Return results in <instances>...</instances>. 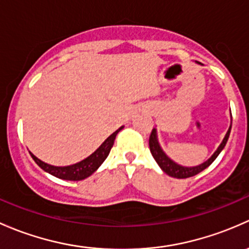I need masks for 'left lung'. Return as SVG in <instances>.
Here are the masks:
<instances>
[{"instance_id":"1","label":"left lung","mask_w":249,"mask_h":249,"mask_svg":"<svg viewBox=\"0 0 249 249\" xmlns=\"http://www.w3.org/2000/svg\"><path fill=\"white\" fill-rule=\"evenodd\" d=\"M230 130H231V127L229 128V130H228L224 140H223V142L220 143L219 147L217 148L216 152L213 153V156H212V157L210 158L209 160H206L205 163H202L198 166H193V168H186V166H181V165H178V164H176L175 162H173L170 158L166 157V155L163 152L162 148H160V143H158L157 133H156L155 128H153L152 132H151V134H150L148 145H150V151H151V153H152L153 158H155V160L157 162L158 165L162 168V170L164 171V173L168 174L169 176H173V178H192V176L196 175V174H199L200 171L204 170V169H206L207 166L211 165L212 162H213V160L218 157L220 151L224 148L225 143H227L228 139H229Z\"/></svg>"}]
</instances>
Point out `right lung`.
<instances>
[{
	"instance_id": "add662e5",
	"label": "right lung",
	"mask_w": 249,
	"mask_h": 249,
	"mask_svg": "<svg viewBox=\"0 0 249 249\" xmlns=\"http://www.w3.org/2000/svg\"><path fill=\"white\" fill-rule=\"evenodd\" d=\"M124 127L119 128L116 132L112 133L109 138L99 146V148H97L93 153H92L89 157H87L86 160H81V162L73 164V165L68 166H53L50 165V164H47L42 162L40 160H38L36 156H33L31 153V157L33 158L36 163L40 166L44 171L51 174L55 178H62V180H68V181H80L84 180V178H89V175L94 173L97 169L101 166V164L106 160V158L109 155L110 150H111L112 145H114L115 138H116L117 133L122 129Z\"/></svg>"
}]
</instances>
